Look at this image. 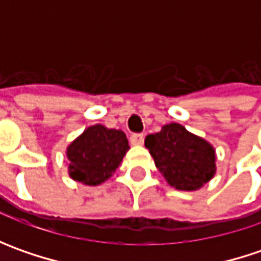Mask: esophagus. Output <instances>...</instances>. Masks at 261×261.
<instances>
[{
    "label": "esophagus",
    "mask_w": 261,
    "mask_h": 261,
    "mask_svg": "<svg viewBox=\"0 0 261 261\" xmlns=\"http://www.w3.org/2000/svg\"><path fill=\"white\" fill-rule=\"evenodd\" d=\"M144 139H145L144 134H132L130 135V142L134 145H142L144 144Z\"/></svg>",
    "instance_id": "esophagus-1"
}]
</instances>
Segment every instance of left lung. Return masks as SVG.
<instances>
[{
	"label": "left lung",
	"mask_w": 261,
	"mask_h": 261,
	"mask_svg": "<svg viewBox=\"0 0 261 261\" xmlns=\"http://www.w3.org/2000/svg\"><path fill=\"white\" fill-rule=\"evenodd\" d=\"M145 146L168 185L178 190H197L215 175L214 146L178 123L146 136Z\"/></svg>",
	"instance_id": "8db88e82"
}]
</instances>
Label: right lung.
<instances>
[{
    "mask_svg": "<svg viewBox=\"0 0 261 261\" xmlns=\"http://www.w3.org/2000/svg\"><path fill=\"white\" fill-rule=\"evenodd\" d=\"M127 149L129 144L122 130L90 126L66 149L69 175L84 185H101L115 173Z\"/></svg>",
    "mask_w": 261,
    "mask_h": 261,
    "instance_id": "obj_1",
    "label": "right lung"
}]
</instances>
